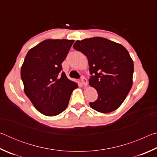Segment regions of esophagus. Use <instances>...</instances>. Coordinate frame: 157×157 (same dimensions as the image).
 Here are the masks:
<instances>
[{"mask_svg": "<svg viewBox=\"0 0 157 157\" xmlns=\"http://www.w3.org/2000/svg\"><path fill=\"white\" fill-rule=\"evenodd\" d=\"M82 83H83L84 86H86L87 85H88V81H87V79L85 78L84 77H82Z\"/></svg>", "mask_w": 157, "mask_h": 157, "instance_id": "obj_1", "label": "esophagus"}]
</instances>
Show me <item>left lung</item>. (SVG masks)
Instances as JSON below:
<instances>
[{"label": "left lung", "mask_w": 157, "mask_h": 157, "mask_svg": "<svg viewBox=\"0 0 157 157\" xmlns=\"http://www.w3.org/2000/svg\"><path fill=\"white\" fill-rule=\"evenodd\" d=\"M73 48L88 59L91 76L89 85L96 89L98 99L89 105L98 112L117 109L125 100L133 84L134 63L121 44L102 37L77 41Z\"/></svg>", "instance_id": "8db88e82"}]
</instances>
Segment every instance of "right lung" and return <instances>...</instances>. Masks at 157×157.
<instances>
[{"label": "right lung", "mask_w": 157, "mask_h": 157, "mask_svg": "<svg viewBox=\"0 0 157 157\" xmlns=\"http://www.w3.org/2000/svg\"><path fill=\"white\" fill-rule=\"evenodd\" d=\"M74 40L46 39L29 50L21 70L24 92L39 112L55 116L64 111L75 82L62 72Z\"/></svg>", "instance_id": "obj_1"}]
</instances>
